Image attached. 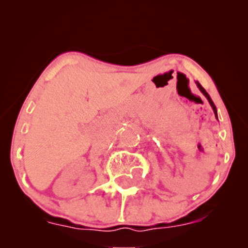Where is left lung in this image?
<instances>
[{
    "label": "left lung",
    "instance_id": "1",
    "mask_svg": "<svg viewBox=\"0 0 248 248\" xmlns=\"http://www.w3.org/2000/svg\"><path fill=\"white\" fill-rule=\"evenodd\" d=\"M196 85H197V87L199 88V91H201L202 93H203L204 94V96H205V98L207 99V101H209V104L211 105V107H212V109H213V113H215V115H216V119H217L218 120V114H217V108H216V106H215V104H213V101H212V99L210 98V95H209V93L206 92L205 90H204L203 88V86H202L201 84H199L198 81H196Z\"/></svg>",
    "mask_w": 248,
    "mask_h": 248
}]
</instances>
